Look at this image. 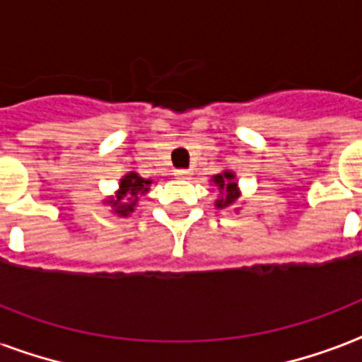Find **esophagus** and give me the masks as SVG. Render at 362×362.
<instances>
[{
	"mask_svg": "<svg viewBox=\"0 0 362 362\" xmlns=\"http://www.w3.org/2000/svg\"><path fill=\"white\" fill-rule=\"evenodd\" d=\"M189 175H192V173H189L187 169H176L175 170L176 178H189Z\"/></svg>",
	"mask_w": 362,
	"mask_h": 362,
	"instance_id": "1",
	"label": "esophagus"
}]
</instances>
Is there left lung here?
<instances>
[{"instance_id":"1","label":"left lung","mask_w":362,"mask_h":362,"mask_svg":"<svg viewBox=\"0 0 362 362\" xmlns=\"http://www.w3.org/2000/svg\"><path fill=\"white\" fill-rule=\"evenodd\" d=\"M233 180H235V175H233V173H223V175L214 176V184L216 186H220L221 189V199L216 203L218 209H227L229 204H233L237 201V184Z\"/></svg>"}]
</instances>
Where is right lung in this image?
Instances as JSON below:
<instances>
[{
	"mask_svg": "<svg viewBox=\"0 0 362 362\" xmlns=\"http://www.w3.org/2000/svg\"><path fill=\"white\" fill-rule=\"evenodd\" d=\"M152 182L144 180L135 173H129L127 176L122 178L120 184V192H118V197L109 201L115 206V212L120 216H127L129 212H133V206H135L136 199L139 195L148 192V186H150Z\"/></svg>",
	"mask_w": 362,
	"mask_h": 362,
	"instance_id": "1",
	"label": "right lung"
}]
</instances>
